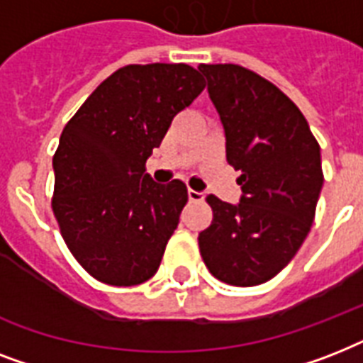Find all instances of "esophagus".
<instances>
[{
	"label": "esophagus",
	"mask_w": 363,
	"mask_h": 363,
	"mask_svg": "<svg viewBox=\"0 0 363 363\" xmlns=\"http://www.w3.org/2000/svg\"><path fill=\"white\" fill-rule=\"evenodd\" d=\"M203 198H205L203 192H196V190H192V188L188 190V199H190V201H203Z\"/></svg>",
	"instance_id": "1"
}]
</instances>
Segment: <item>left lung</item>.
I'll list each match as a JSON object with an SVG mask.
<instances>
[{
    "instance_id": "8db88e82",
    "label": "left lung",
    "mask_w": 363,
    "mask_h": 363,
    "mask_svg": "<svg viewBox=\"0 0 363 363\" xmlns=\"http://www.w3.org/2000/svg\"><path fill=\"white\" fill-rule=\"evenodd\" d=\"M199 71L242 190L239 205L207 196L213 222L199 233V252L218 281L256 286L273 279L309 233L324 182L320 147L273 82L235 64H201Z\"/></svg>"
}]
</instances>
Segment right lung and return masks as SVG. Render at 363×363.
Returning <instances> with one entry per match:
<instances>
[{"mask_svg":"<svg viewBox=\"0 0 363 363\" xmlns=\"http://www.w3.org/2000/svg\"><path fill=\"white\" fill-rule=\"evenodd\" d=\"M186 64H130L65 124L52 158V211L69 252L99 282L135 286L158 271L188 201L186 184H156L147 158L203 92Z\"/></svg>","mask_w":363,"mask_h":363,"instance_id":"obj_1","label":"right lung"}]
</instances>
